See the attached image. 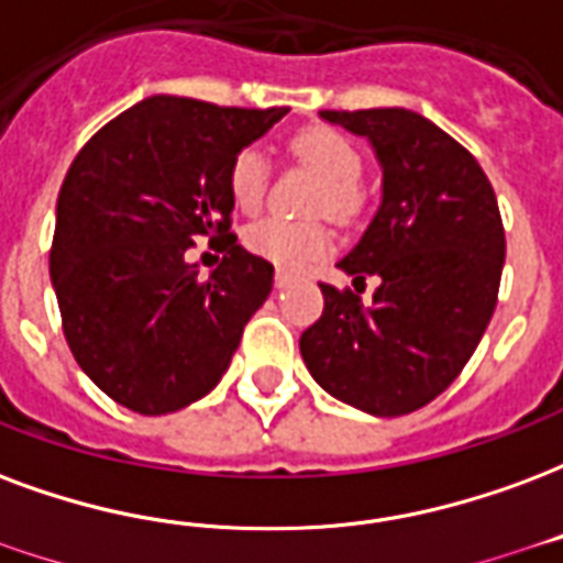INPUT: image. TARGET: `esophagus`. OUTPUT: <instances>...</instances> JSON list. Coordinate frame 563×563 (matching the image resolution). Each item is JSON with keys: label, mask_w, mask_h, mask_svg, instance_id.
I'll list each match as a JSON object with an SVG mask.
<instances>
[{"label": "esophagus", "mask_w": 563, "mask_h": 563, "mask_svg": "<svg viewBox=\"0 0 563 563\" xmlns=\"http://www.w3.org/2000/svg\"><path fill=\"white\" fill-rule=\"evenodd\" d=\"M292 283H295L292 271H277V274H274V286H277V289H286V286H292Z\"/></svg>", "instance_id": "obj_1"}]
</instances>
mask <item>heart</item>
<instances>
[{
	"label": "heart",
	"instance_id": "heart-1",
	"mask_svg": "<svg viewBox=\"0 0 563 563\" xmlns=\"http://www.w3.org/2000/svg\"><path fill=\"white\" fill-rule=\"evenodd\" d=\"M292 152L322 176L313 208L336 220H352L361 208V154L349 136L334 128H307L292 140ZM268 190V157L260 148H244L229 166V194L241 211H256ZM250 253L286 271L303 268L331 247V232L322 220L265 218L244 235Z\"/></svg>",
	"mask_w": 563,
	"mask_h": 563
}]
</instances>
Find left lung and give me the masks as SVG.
I'll return each mask as SVG.
<instances>
[{
  "label": "left lung",
  "mask_w": 563,
  "mask_h": 563,
  "mask_svg": "<svg viewBox=\"0 0 563 563\" xmlns=\"http://www.w3.org/2000/svg\"><path fill=\"white\" fill-rule=\"evenodd\" d=\"M319 115L366 136L382 166L376 218L336 262L355 289L366 277L378 289L364 307L352 289L319 283L324 310L301 334V357L340 402L399 418L439 397L481 343L501 283V214L481 164L418 112Z\"/></svg>",
  "instance_id": "8db88e82"
}]
</instances>
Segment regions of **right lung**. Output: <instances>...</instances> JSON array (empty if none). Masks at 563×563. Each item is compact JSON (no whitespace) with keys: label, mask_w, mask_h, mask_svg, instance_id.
Instances as JSON below:
<instances>
[{"label":"right lung","mask_w":563,"mask_h":563,"mask_svg":"<svg viewBox=\"0 0 563 563\" xmlns=\"http://www.w3.org/2000/svg\"><path fill=\"white\" fill-rule=\"evenodd\" d=\"M154 95L82 145L62 181L49 280L82 373L119 406L169 415L214 390L274 265L235 244L229 166L286 115ZM211 238L208 278L184 253Z\"/></svg>","instance_id":"obj_1"}]
</instances>
